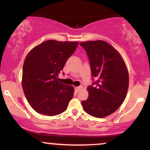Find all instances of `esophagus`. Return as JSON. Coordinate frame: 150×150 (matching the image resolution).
Returning <instances> with one entry per match:
<instances>
[{
    "mask_svg": "<svg viewBox=\"0 0 150 150\" xmlns=\"http://www.w3.org/2000/svg\"><path fill=\"white\" fill-rule=\"evenodd\" d=\"M82 88H83V87H82V86H79V87H75V91H76L77 92H80V90H81Z\"/></svg>",
    "mask_w": 150,
    "mask_h": 150,
    "instance_id": "obj_1",
    "label": "esophagus"
}]
</instances>
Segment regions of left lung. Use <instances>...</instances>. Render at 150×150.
<instances>
[{"label":"left lung","instance_id":"obj_1","mask_svg":"<svg viewBox=\"0 0 150 150\" xmlns=\"http://www.w3.org/2000/svg\"><path fill=\"white\" fill-rule=\"evenodd\" d=\"M80 44L89 58L94 80L87 87L89 97L82 101V107L91 116L104 118L115 112L125 100L129 85L126 65L107 42L89 41Z\"/></svg>","mask_w":150,"mask_h":150}]
</instances>
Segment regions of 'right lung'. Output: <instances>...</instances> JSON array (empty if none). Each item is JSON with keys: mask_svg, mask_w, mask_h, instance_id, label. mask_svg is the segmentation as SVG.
Wrapping results in <instances>:
<instances>
[{"mask_svg": "<svg viewBox=\"0 0 150 150\" xmlns=\"http://www.w3.org/2000/svg\"><path fill=\"white\" fill-rule=\"evenodd\" d=\"M77 46L78 42L48 40L26 56L22 89L29 104L37 112L56 116L67 109L74 88L59 82L58 74Z\"/></svg>", "mask_w": 150, "mask_h": 150, "instance_id": "obj_1", "label": "right lung"}]
</instances>
